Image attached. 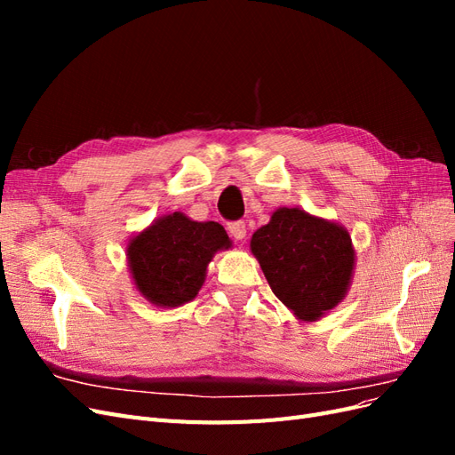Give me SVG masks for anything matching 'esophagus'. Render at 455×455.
<instances>
[{
  "mask_svg": "<svg viewBox=\"0 0 455 455\" xmlns=\"http://www.w3.org/2000/svg\"><path fill=\"white\" fill-rule=\"evenodd\" d=\"M228 229H229L233 239L243 241L246 237V226H244V222H231Z\"/></svg>",
  "mask_w": 455,
  "mask_h": 455,
  "instance_id": "esophagus-1",
  "label": "esophagus"
}]
</instances>
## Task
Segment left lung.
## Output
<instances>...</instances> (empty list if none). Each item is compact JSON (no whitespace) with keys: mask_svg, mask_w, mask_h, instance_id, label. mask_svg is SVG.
Listing matches in <instances>:
<instances>
[{"mask_svg":"<svg viewBox=\"0 0 455 455\" xmlns=\"http://www.w3.org/2000/svg\"><path fill=\"white\" fill-rule=\"evenodd\" d=\"M251 252L273 294L299 321L323 319L351 288L356 252L349 231L299 206H279L254 231Z\"/></svg>","mask_w":455,"mask_h":455,"instance_id":"8db88e82","label":"left lung"}]
</instances>
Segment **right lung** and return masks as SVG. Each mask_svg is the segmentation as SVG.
Wrapping results in <instances>:
<instances>
[{
	"label": "right lung",
	"mask_w": 455,
	"mask_h": 455,
	"mask_svg": "<svg viewBox=\"0 0 455 455\" xmlns=\"http://www.w3.org/2000/svg\"><path fill=\"white\" fill-rule=\"evenodd\" d=\"M233 243L218 222H196L184 212L164 214L127 243L132 284L144 299L163 309L194 299L214 254Z\"/></svg>",
	"instance_id": "right-lung-1"
}]
</instances>
